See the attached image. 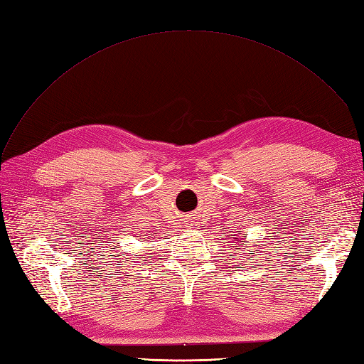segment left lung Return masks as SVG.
<instances>
[{"instance_id": "obj_1", "label": "left lung", "mask_w": 364, "mask_h": 364, "mask_svg": "<svg viewBox=\"0 0 364 364\" xmlns=\"http://www.w3.org/2000/svg\"><path fill=\"white\" fill-rule=\"evenodd\" d=\"M239 239H242V237H239ZM243 239H247V237H245V235H243ZM242 240H237V242H228V243H231V245H239V247H240V243ZM228 247H230V245H228ZM235 250H239V248H235Z\"/></svg>"}]
</instances>
